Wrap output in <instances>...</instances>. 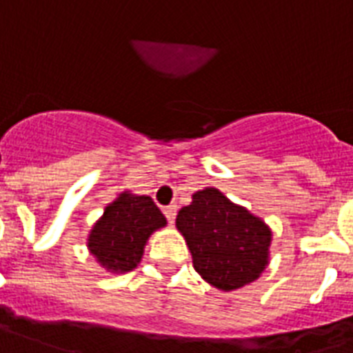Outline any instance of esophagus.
I'll use <instances>...</instances> for the list:
<instances>
[{
  "label": "esophagus",
  "instance_id": "34e87169",
  "mask_svg": "<svg viewBox=\"0 0 353 353\" xmlns=\"http://www.w3.org/2000/svg\"><path fill=\"white\" fill-rule=\"evenodd\" d=\"M163 212H165V216H166V220L170 221H174L176 220V214H177V207L176 205H168V207H165V209H163Z\"/></svg>",
  "mask_w": 353,
  "mask_h": 353
}]
</instances>
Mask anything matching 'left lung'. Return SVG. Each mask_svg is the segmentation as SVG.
<instances>
[{
    "mask_svg": "<svg viewBox=\"0 0 353 353\" xmlns=\"http://www.w3.org/2000/svg\"><path fill=\"white\" fill-rule=\"evenodd\" d=\"M192 252L194 269L210 285L232 291L251 284L268 265L271 231L216 188L192 196L176 218Z\"/></svg>",
    "mask_w": 353,
    "mask_h": 353,
    "instance_id": "obj_1",
    "label": "left lung"
}]
</instances>
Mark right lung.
I'll return each instance as SVG.
<instances>
[{
    "label": "right lung",
    "instance_id": "obj_1",
    "mask_svg": "<svg viewBox=\"0 0 353 353\" xmlns=\"http://www.w3.org/2000/svg\"><path fill=\"white\" fill-rule=\"evenodd\" d=\"M165 225L166 218L154 199L121 194V198L108 205L102 220L93 227L88 247L108 271L126 273L143 256L148 236Z\"/></svg>",
    "mask_w": 353,
    "mask_h": 353
}]
</instances>
